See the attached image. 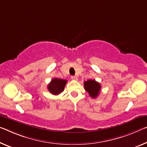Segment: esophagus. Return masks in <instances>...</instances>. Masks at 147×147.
<instances>
[{
	"label": "esophagus",
	"instance_id": "obj_1",
	"mask_svg": "<svg viewBox=\"0 0 147 147\" xmlns=\"http://www.w3.org/2000/svg\"><path fill=\"white\" fill-rule=\"evenodd\" d=\"M71 80H75V81H77V80H78V77H77V76H72L71 77Z\"/></svg>",
	"mask_w": 147,
	"mask_h": 147
}]
</instances>
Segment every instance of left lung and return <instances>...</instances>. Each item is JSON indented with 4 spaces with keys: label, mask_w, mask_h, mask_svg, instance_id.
<instances>
[{
    "label": "left lung",
    "mask_w": 147,
    "mask_h": 147,
    "mask_svg": "<svg viewBox=\"0 0 147 147\" xmlns=\"http://www.w3.org/2000/svg\"><path fill=\"white\" fill-rule=\"evenodd\" d=\"M84 87L85 91L89 94V96L95 98L99 94L101 85L94 80H89L84 82Z\"/></svg>",
    "instance_id": "left-lung-1"
}]
</instances>
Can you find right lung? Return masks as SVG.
<instances>
[{
  "label": "right lung",
  "mask_w": 147,
  "mask_h": 147,
  "mask_svg": "<svg viewBox=\"0 0 147 147\" xmlns=\"http://www.w3.org/2000/svg\"><path fill=\"white\" fill-rule=\"evenodd\" d=\"M67 83V80L62 79L54 78L51 80L50 83L48 85V90L51 94L54 95H57L64 91L65 85Z\"/></svg>",
  "instance_id": "right-lung-1"
}]
</instances>
